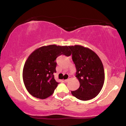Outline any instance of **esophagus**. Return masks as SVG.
Instances as JSON below:
<instances>
[{"instance_id": "34e87169", "label": "esophagus", "mask_w": 126, "mask_h": 126, "mask_svg": "<svg viewBox=\"0 0 126 126\" xmlns=\"http://www.w3.org/2000/svg\"><path fill=\"white\" fill-rule=\"evenodd\" d=\"M69 79H66V80H64V82H68V81H69Z\"/></svg>"}]
</instances>
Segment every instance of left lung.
Returning <instances> with one entry per match:
<instances>
[{"label":"left lung","mask_w":126,"mask_h":126,"mask_svg":"<svg viewBox=\"0 0 126 126\" xmlns=\"http://www.w3.org/2000/svg\"><path fill=\"white\" fill-rule=\"evenodd\" d=\"M69 48L76 68V77L80 82V87L71 93L82 101L94 98L100 92L105 81L102 62L94 52L87 47L75 45Z\"/></svg>","instance_id":"obj_1"}]
</instances>
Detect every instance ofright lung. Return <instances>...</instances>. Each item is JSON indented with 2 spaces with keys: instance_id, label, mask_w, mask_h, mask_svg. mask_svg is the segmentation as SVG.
I'll use <instances>...</instances> for the list:
<instances>
[{
  "instance_id": "1",
  "label": "right lung",
  "mask_w": 126,
  "mask_h": 126,
  "mask_svg": "<svg viewBox=\"0 0 126 126\" xmlns=\"http://www.w3.org/2000/svg\"><path fill=\"white\" fill-rule=\"evenodd\" d=\"M69 46L55 45L41 47L28 58L24 64L22 78L24 85L32 95L45 99L53 94L59 82L54 79L56 59L63 55L70 56Z\"/></svg>"
}]
</instances>
